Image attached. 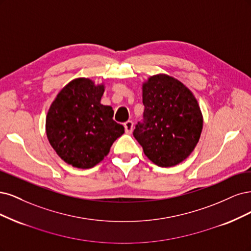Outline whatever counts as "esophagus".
I'll return each instance as SVG.
<instances>
[{"instance_id": "esophagus-1", "label": "esophagus", "mask_w": 251, "mask_h": 251, "mask_svg": "<svg viewBox=\"0 0 251 251\" xmlns=\"http://www.w3.org/2000/svg\"><path fill=\"white\" fill-rule=\"evenodd\" d=\"M124 128H125V132L130 134L132 132V129H133V122L132 121H127V122L124 123Z\"/></svg>"}]
</instances>
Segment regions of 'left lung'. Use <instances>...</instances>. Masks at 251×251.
Segmentation results:
<instances>
[{"label":"left lung","mask_w":251,"mask_h":251,"mask_svg":"<svg viewBox=\"0 0 251 251\" xmlns=\"http://www.w3.org/2000/svg\"><path fill=\"white\" fill-rule=\"evenodd\" d=\"M144 123L133 136L145 155L159 167H173L190 156L203 127L197 99L179 80L157 74L143 83Z\"/></svg>","instance_id":"left-lung-1"}]
</instances>
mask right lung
Wrapping results in <instances>:
<instances>
[{"instance_id":"add662e5","label":"right lung","mask_w":251,"mask_h":251,"mask_svg":"<svg viewBox=\"0 0 251 251\" xmlns=\"http://www.w3.org/2000/svg\"><path fill=\"white\" fill-rule=\"evenodd\" d=\"M104 88L103 83L76 78L58 93L48 110V140L57 155L75 168L99 164L124 133L123 125L112 120V107L101 104Z\"/></svg>"}]
</instances>
